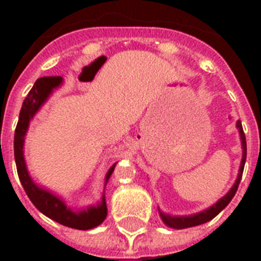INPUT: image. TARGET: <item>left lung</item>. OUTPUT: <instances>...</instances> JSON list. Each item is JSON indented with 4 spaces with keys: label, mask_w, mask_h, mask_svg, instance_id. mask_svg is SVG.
<instances>
[{
    "label": "left lung",
    "mask_w": 261,
    "mask_h": 261,
    "mask_svg": "<svg viewBox=\"0 0 261 261\" xmlns=\"http://www.w3.org/2000/svg\"><path fill=\"white\" fill-rule=\"evenodd\" d=\"M237 128H239L240 133V139H241V146H243V159H241V164H240L239 174H237V178H236L234 184L231 187L229 192H227L225 196L219 199L218 202L213 204L211 207L206 208V210L200 211V213H196V214L192 215H171L165 214L159 208L160 217H161V221H163L168 227H172V229H186V227H192L198 226V225H202V223H206L208 221L217 217V215L221 213V211L225 208V207L230 203V200L233 199V196L237 192V188H239V184L241 181V177H243L244 172V165H245V160H247V141H245V134H244L243 124L240 120H237Z\"/></svg>",
    "instance_id": "left-lung-1"
}]
</instances>
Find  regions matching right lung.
<instances>
[{
    "label": "right lung",
    "mask_w": 261,
    "mask_h": 261,
    "mask_svg": "<svg viewBox=\"0 0 261 261\" xmlns=\"http://www.w3.org/2000/svg\"><path fill=\"white\" fill-rule=\"evenodd\" d=\"M62 84V77H42V79L36 80V83L22 102L17 127L14 131V160H16L18 178L21 181L22 188L28 195L31 202L34 203V206L40 213L63 226L73 227V229H79V230H89V229H93L102 223L107 217V203L104 192H102L101 202L98 203L97 206H89L87 208L74 210L67 206L66 202L61 196L38 186L34 181V178L31 177L30 172H28L25 157H24V141H25L30 122L34 119L35 115L38 114V111L42 108L43 104L48 100L53 92L58 89ZM115 167H116V163L107 172L104 188H106L108 178L111 177Z\"/></svg>",
    "instance_id": "obj_1"
}]
</instances>
